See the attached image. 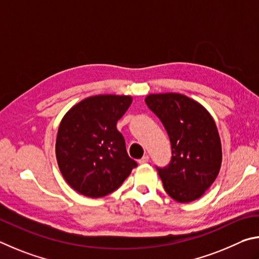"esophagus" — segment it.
<instances>
[{"label":"esophagus","mask_w":259,"mask_h":259,"mask_svg":"<svg viewBox=\"0 0 259 259\" xmlns=\"http://www.w3.org/2000/svg\"><path fill=\"white\" fill-rule=\"evenodd\" d=\"M149 161V156L148 155H144L141 159L139 160V164H146V162Z\"/></svg>","instance_id":"34e87169"}]
</instances>
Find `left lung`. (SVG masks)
I'll return each mask as SVG.
<instances>
[{
	"label": "left lung",
	"instance_id": "8db88e82",
	"mask_svg": "<svg viewBox=\"0 0 259 259\" xmlns=\"http://www.w3.org/2000/svg\"><path fill=\"white\" fill-rule=\"evenodd\" d=\"M146 103L171 144L169 165L157 168L165 191L181 203L197 200L214 183L222 165L214 118L202 104L180 93L149 94Z\"/></svg>",
	"mask_w": 259,
	"mask_h": 259
}]
</instances>
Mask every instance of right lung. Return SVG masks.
Listing matches in <instances>:
<instances>
[{
    "label": "right lung",
    "instance_id": "1",
    "mask_svg": "<svg viewBox=\"0 0 259 259\" xmlns=\"http://www.w3.org/2000/svg\"><path fill=\"white\" fill-rule=\"evenodd\" d=\"M132 101L131 95H93L76 103L63 116L56 157L63 179L76 192L89 198L106 197L137 167L117 130V121Z\"/></svg>",
    "mask_w": 259,
    "mask_h": 259
}]
</instances>
